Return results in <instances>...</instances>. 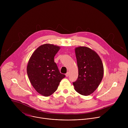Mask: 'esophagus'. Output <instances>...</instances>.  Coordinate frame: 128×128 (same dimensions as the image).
<instances>
[{"mask_svg":"<svg viewBox=\"0 0 128 128\" xmlns=\"http://www.w3.org/2000/svg\"><path fill=\"white\" fill-rule=\"evenodd\" d=\"M69 73L68 72H67L66 74H65V76H67V77H68V76H69Z\"/></svg>","mask_w":128,"mask_h":128,"instance_id":"esophagus-1","label":"esophagus"}]
</instances>
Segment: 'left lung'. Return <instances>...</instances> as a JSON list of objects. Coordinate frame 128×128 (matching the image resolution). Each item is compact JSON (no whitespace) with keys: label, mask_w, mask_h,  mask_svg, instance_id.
<instances>
[{"label":"left lung","mask_w":128,"mask_h":128,"mask_svg":"<svg viewBox=\"0 0 128 128\" xmlns=\"http://www.w3.org/2000/svg\"><path fill=\"white\" fill-rule=\"evenodd\" d=\"M75 52L78 76L73 84L78 93L88 96L97 89L103 78V63L98 54L88 47L76 48Z\"/></svg>","instance_id":"1"}]
</instances>
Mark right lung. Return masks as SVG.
<instances>
[{
  "label": "right lung",
  "mask_w": 128,
  "mask_h": 128,
  "mask_svg": "<svg viewBox=\"0 0 128 128\" xmlns=\"http://www.w3.org/2000/svg\"><path fill=\"white\" fill-rule=\"evenodd\" d=\"M60 48L51 44L42 45L34 52L29 60L27 67L29 79L35 90L42 96L52 94L65 77L54 62V57Z\"/></svg>",
  "instance_id": "right-lung-1"
}]
</instances>
